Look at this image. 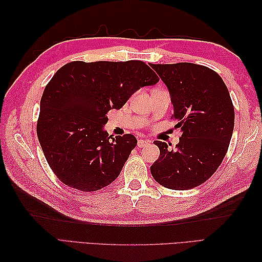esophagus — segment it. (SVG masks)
<instances>
[{"mask_svg": "<svg viewBox=\"0 0 262 262\" xmlns=\"http://www.w3.org/2000/svg\"><path fill=\"white\" fill-rule=\"evenodd\" d=\"M148 143H149V141L144 140V138H140V140H138V142H137V146L138 147H144Z\"/></svg>", "mask_w": 262, "mask_h": 262, "instance_id": "34e87169", "label": "esophagus"}]
</instances>
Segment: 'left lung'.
Masks as SVG:
<instances>
[{
  "label": "left lung",
  "instance_id": "left-lung-1",
  "mask_svg": "<svg viewBox=\"0 0 262 262\" xmlns=\"http://www.w3.org/2000/svg\"><path fill=\"white\" fill-rule=\"evenodd\" d=\"M166 85L181 130L176 149L155 141L160 157L152 164L155 181L173 190H188L213 176L223 161L234 128V107L222 77L192 63L151 64Z\"/></svg>",
  "mask_w": 262,
  "mask_h": 262
}]
</instances>
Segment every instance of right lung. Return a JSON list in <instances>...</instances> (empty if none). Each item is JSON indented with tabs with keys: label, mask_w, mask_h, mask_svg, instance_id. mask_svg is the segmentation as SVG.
Instances as JSON below:
<instances>
[{
	"label": "right lung",
	"mask_w": 262,
	"mask_h": 262,
	"mask_svg": "<svg viewBox=\"0 0 262 262\" xmlns=\"http://www.w3.org/2000/svg\"><path fill=\"white\" fill-rule=\"evenodd\" d=\"M158 82L141 60H75L60 68L43 90L37 122L43 155L58 179L86 192L116 180L137 140L109 135L105 115Z\"/></svg>",
	"instance_id": "1"
}]
</instances>
